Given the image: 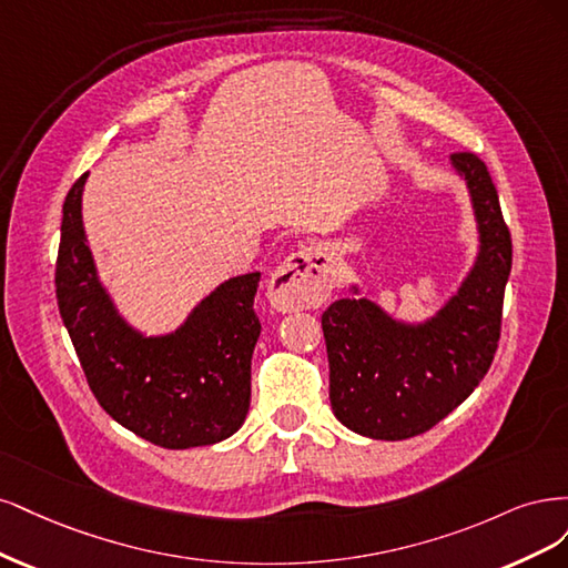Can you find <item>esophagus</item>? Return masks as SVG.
<instances>
[{
	"mask_svg": "<svg viewBox=\"0 0 568 568\" xmlns=\"http://www.w3.org/2000/svg\"><path fill=\"white\" fill-rule=\"evenodd\" d=\"M335 287V268L331 257L316 247L292 252L281 262L268 281V300L278 311L316 308Z\"/></svg>",
	"mask_w": 568,
	"mask_h": 568,
	"instance_id": "obj_1",
	"label": "esophagus"
}]
</instances>
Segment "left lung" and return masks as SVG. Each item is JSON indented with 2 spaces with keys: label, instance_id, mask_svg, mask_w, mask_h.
Masks as SVG:
<instances>
[{
  "label": "left lung",
  "instance_id": "obj_1",
  "mask_svg": "<svg viewBox=\"0 0 568 568\" xmlns=\"http://www.w3.org/2000/svg\"><path fill=\"white\" fill-rule=\"evenodd\" d=\"M450 164L479 231V254L455 295L423 323L398 321L368 297L337 300L321 318L333 413L361 436L400 442L432 429L479 387L498 349L509 229L486 164L474 153H453Z\"/></svg>",
  "mask_w": 568,
  "mask_h": 568
}]
</instances>
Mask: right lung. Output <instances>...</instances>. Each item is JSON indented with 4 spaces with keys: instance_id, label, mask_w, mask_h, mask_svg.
I'll return each instance as SVG.
<instances>
[{
    "instance_id": "obj_1",
    "label": "right lung",
    "mask_w": 568,
    "mask_h": 568,
    "mask_svg": "<svg viewBox=\"0 0 568 568\" xmlns=\"http://www.w3.org/2000/svg\"><path fill=\"white\" fill-rule=\"evenodd\" d=\"M89 172L65 195L57 297L91 392L115 423L162 448L224 442L250 410V365L262 323L260 271L224 281L174 333L126 323L101 285L82 224Z\"/></svg>"
}]
</instances>
